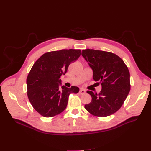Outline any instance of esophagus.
I'll return each mask as SVG.
<instances>
[{"mask_svg": "<svg viewBox=\"0 0 151 151\" xmlns=\"http://www.w3.org/2000/svg\"><path fill=\"white\" fill-rule=\"evenodd\" d=\"M86 91L84 89H81L80 90V91H79V93H80V94H81V95L84 94V93H86Z\"/></svg>", "mask_w": 151, "mask_h": 151, "instance_id": "esophagus-1", "label": "esophagus"}]
</instances>
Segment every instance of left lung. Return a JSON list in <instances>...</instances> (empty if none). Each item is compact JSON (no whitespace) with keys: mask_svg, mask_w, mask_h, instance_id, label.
I'll return each mask as SVG.
<instances>
[{"mask_svg":"<svg viewBox=\"0 0 151 151\" xmlns=\"http://www.w3.org/2000/svg\"><path fill=\"white\" fill-rule=\"evenodd\" d=\"M81 54L92 69L93 79L101 85L99 93L87 91L92 101L85 105L86 109L91 114L101 117L115 113L130 91L128 67L121 58L110 52L87 49L83 50Z\"/></svg>","mask_w":151,"mask_h":151,"instance_id":"1","label":"left lung"}]
</instances>
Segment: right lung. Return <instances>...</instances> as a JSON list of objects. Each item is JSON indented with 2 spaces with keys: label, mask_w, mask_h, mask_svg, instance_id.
I'll list each match as a JSON object with an SVG mask.
<instances>
[{
  "label": "right lung",
  "mask_w": 151,
  "mask_h": 151,
  "mask_svg": "<svg viewBox=\"0 0 151 151\" xmlns=\"http://www.w3.org/2000/svg\"><path fill=\"white\" fill-rule=\"evenodd\" d=\"M81 55L80 50H62L43 54L33 65L27 78V96L31 105L45 117L56 116L65 110L69 95L77 93L76 86H62L60 76L67 72L71 62Z\"/></svg>",
  "instance_id": "right-lung-1"
}]
</instances>
